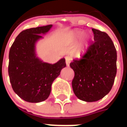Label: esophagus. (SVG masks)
<instances>
[{"label":"esophagus","instance_id":"34e87169","mask_svg":"<svg viewBox=\"0 0 127 127\" xmlns=\"http://www.w3.org/2000/svg\"><path fill=\"white\" fill-rule=\"evenodd\" d=\"M65 61H66V66H69V64H70V63H71V58L70 56H66V57H65Z\"/></svg>","mask_w":127,"mask_h":127}]
</instances>
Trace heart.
Wrapping results in <instances>:
<instances>
[{
    "label": "heart",
    "mask_w": 127,
    "mask_h": 127,
    "mask_svg": "<svg viewBox=\"0 0 127 127\" xmlns=\"http://www.w3.org/2000/svg\"><path fill=\"white\" fill-rule=\"evenodd\" d=\"M73 36L76 40L77 39H80L84 34V32L83 31H76L73 32ZM90 41V36H86L83 41L82 44V47L80 50H78V54L82 55V54L85 53L86 50L87 49V47H88V43Z\"/></svg>",
    "instance_id": "heart-1"
}]
</instances>
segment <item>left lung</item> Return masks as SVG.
Wrapping results in <instances>:
<instances>
[{
    "label": "left lung",
    "instance_id": "1",
    "mask_svg": "<svg viewBox=\"0 0 127 127\" xmlns=\"http://www.w3.org/2000/svg\"><path fill=\"white\" fill-rule=\"evenodd\" d=\"M93 43L81 59L70 63L74 71L72 87L77 98L94 102L100 100L111 91L116 75L117 53L108 34L93 29Z\"/></svg>",
    "mask_w": 127,
    "mask_h": 127
}]
</instances>
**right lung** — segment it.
I'll use <instances>...</instances> for the list:
<instances>
[{"mask_svg":"<svg viewBox=\"0 0 127 127\" xmlns=\"http://www.w3.org/2000/svg\"><path fill=\"white\" fill-rule=\"evenodd\" d=\"M52 25L26 29L16 37L10 48L8 72L13 91L30 103H39L48 98L52 84L66 66L65 59L55 64L41 61L35 53L36 41Z\"/></svg>","mask_w":127,"mask_h":127,"instance_id":"1","label":"right lung"}]
</instances>
